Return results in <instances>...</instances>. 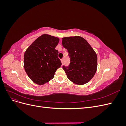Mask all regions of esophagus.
Here are the masks:
<instances>
[{
	"label": "esophagus",
	"mask_w": 126,
	"mask_h": 126,
	"mask_svg": "<svg viewBox=\"0 0 126 126\" xmlns=\"http://www.w3.org/2000/svg\"><path fill=\"white\" fill-rule=\"evenodd\" d=\"M61 62H62V64H63V59H61Z\"/></svg>",
	"instance_id": "obj_1"
}]
</instances>
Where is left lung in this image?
I'll use <instances>...</instances> for the list:
<instances>
[{
  "label": "left lung",
  "instance_id": "8db88e82",
  "mask_svg": "<svg viewBox=\"0 0 126 126\" xmlns=\"http://www.w3.org/2000/svg\"><path fill=\"white\" fill-rule=\"evenodd\" d=\"M62 45L70 58L69 65L63 66L68 78L80 85L89 81L97 68V56L93 48L79 36L63 38Z\"/></svg>",
  "mask_w": 126,
  "mask_h": 126
}]
</instances>
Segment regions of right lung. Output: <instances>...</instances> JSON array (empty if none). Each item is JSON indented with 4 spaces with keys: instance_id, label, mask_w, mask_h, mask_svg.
Masks as SVG:
<instances>
[{
    "instance_id": "1",
    "label": "right lung",
    "mask_w": 126,
    "mask_h": 126,
    "mask_svg": "<svg viewBox=\"0 0 126 126\" xmlns=\"http://www.w3.org/2000/svg\"><path fill=\"white\" fill-rule=\"evenodd\" d=\"M58 38L43 35L34 41L24 54V67L27 74L37 85H42L54 77L62 63L55 48Z\"/></svg>"
}]
</instances>
